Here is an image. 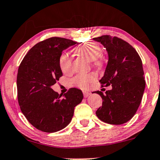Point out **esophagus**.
<instances>
[{"mask_svg":"<svg viewBox=\"0 0 160 160\" xmlns=\"http://www.w3.org/2000/svg\"><path fill=\"white\" fill-rule=\"evenodd\" d=\"M82 93H83L84 98H87L90 95H91V93H90V92H82Z\"/></svg>","mask_w":160,"mask_h":160,"instance_id":"obj_1","label":"esophagus"}]
</instances>
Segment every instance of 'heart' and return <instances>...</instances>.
<instances>
[{"label": "heart", "mask_w": 160, "mask_h": 160, "mask_svg": "<svg viewBox=\"0 0 160 160\" xmlns=\"http://www.w3.org/2000/svg\"><path fill=\"white\" fill-rule=\"evenodd\" d=\"M74 52L77 54L85 57L88 60L92 61V65L95 67H100L103 64L101 57V48L99 45L95 42H86L76 47ZM59 65L61 71L65 74H69L73 71L72 59L71 56L66 52L62 53L59 57ZM96 76L94 74L78 75L73 79L72 82L77 87L86 89L90 84L95 80Z\"/></svg>", "instance_id": "obj_1"}]
</instances>
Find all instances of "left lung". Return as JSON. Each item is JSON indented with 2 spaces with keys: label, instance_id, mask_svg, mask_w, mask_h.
<instances>
[{
  "label": "left lung",
  "instance_id": "1",
  "mask_svg": "<svg viewBox=\"0 0 160 160\" xmlns=\"http://www.w3.org/2000/svg\"><path fill=\"white\" fill-rule=\"evenodd\" d=\"M94 40L104 46L109 56L104 75L99 82L102 87L112 86L105 94L94 92L103 100L96 115L103 122L122 124L136 114L145 91L142 59L136 49L121 38L104 35Z\"/></svg>",
  "mask_w": 160,
  "mask_h": 160
}]
</instances>
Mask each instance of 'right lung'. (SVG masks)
Returning a JSON list of instances; mask_svg holds the SVG:
<instances>
[{
  "instance_id": "1",
  "label": "right lung",
  "mask_w": 160,
  "mask_h": 160,
  "mask_svg": "<svg viewBox=\"0 0 160 160\" xmlns=\"http://www.w3.org/2000/svg\"><path fill=\"white\" fill-rule=\"evenodd\" d=\"M77 43L61 37L47 38L34 45L19 65L18 104L28 122L41 131L54 132L65 128L72 121L74 107L83 98L78 88H69L63 98L51 88L62 76L59 56Z\"/></svg>"
}]
</instances>
